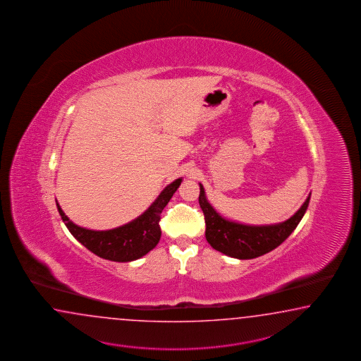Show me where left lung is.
I'll use <instances>...</instances> for the list:
<instances>
[{
	"label": "left lung",
	"instance_id": "obj_1",
	"mask_svg": "<svg viewBox=\"0 0 361 361\" xmlns=\"http://www.w3.org/2000/svg\"><path fill=\"white\" fill-rule=\"evenodd\" d=\"M200 206L204 214L206 240L214 249L235 259H254L279 247L297 228L310 203L311 194L303 206L283 223L274 225H245L221 216L211 206L203 185L200 184Z\"/></svg>",
	"mask_w": 361,
	"mask_h": 361
}]
</instances>
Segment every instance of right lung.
Masks as SVG:
<instances>
[{"label": "right lung", "instance_id": "obj_1", "mask_svg": "<svg viewBox=\"0 0 361 361\" xmlns=\"http://www.w3.org/2000/svg\"><path fill=\"white\" fill-rule=\"evenodd\" d=\"M181 181L183 178H177L172 184L167 185L141 216L132 220L128 224L110 231H90L81 228L79 225L73 224L64 215L58 202L56 207L67 229L81 245L96 254L97 257L121 263L132 262L144 257L158 245L161 234L159 226L161 211L167 206L177 188L181 185Z\"/></svg>", "mask_w": 361, "mask_h": 361}]
</instances>
